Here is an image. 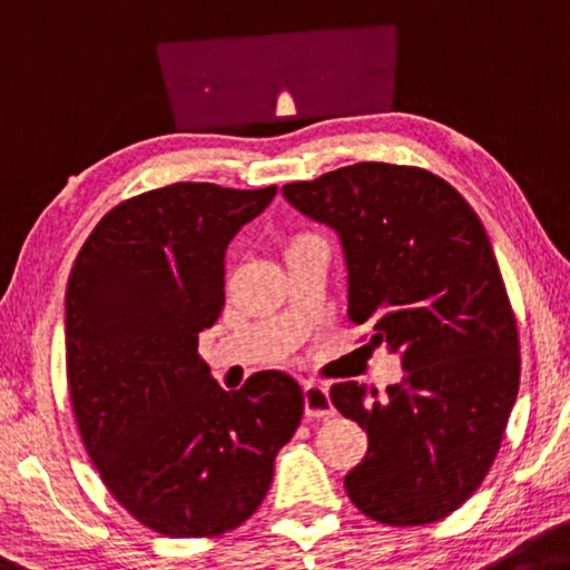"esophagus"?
<instances>
[{"label": "esophagus", "instance_id": "34e87169", "mask_svg": "<svg viewBox=\"0 0 570 570\" xmlns=\"http://www.w3.org/2000/svg\"><path fill=\"white\" fill-rule=\"evenodd\" d=\"M304 413L309 415V419H330V415H334L327 385L314 381L304 383Z\"/></svg>", "mask_w": 570, "mask_h": 570}]
</instances>
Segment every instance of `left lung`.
I'll use <instances>...</instances> for the list:
<instances>
[{"instance_id":"1","label":"left lung","mask_w":570,"mask_h":570,"mask_svg":"<svg viewBox=\"0 0 570 570\" xmlns=\"http://www.w3.org/2000/svg\"><path fill=\"white\" fill-rule=\"evenodd\" d=\"M282 193L337 230L347 317L399 352V385H332L342 415L367 431L345 476L360 512L383 525L436 522L490 472L520 385L518 322L482 220L444 179L385 161L327 171Z\"/></svg>"}]
</instances>
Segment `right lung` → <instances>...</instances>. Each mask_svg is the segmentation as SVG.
I'll list each match as a JSON object with an SVG mask.
<instances>
[{
  "instance_id": "obj_1",
  "label": "right lung",
  "mask_w": 570,
  "mask_h": 570,
  "mask_svg": "<svg viewBox=\"0 0 570 570\" xmlns=\"http://www.w3.org/2000/svg\"><path fill=\"white\" fill-rule=\"evenodd\" d=\"M276 185L177 183L108 210L66 292V367L76 423L106 490L167 538L246 522L304 413L282 370L223 391L197 352L225 304V248Z\"/></svg>"
}]
</instances>
